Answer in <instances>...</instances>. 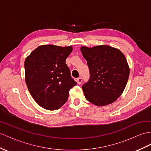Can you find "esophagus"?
Segmentation results:
<instances>
[{
    "label": "esophagus",
    "instance_id": "esophagus-1",
    "mask_svg": "<svg viewBox=\"0 0 151 151\" xmlns=\"http://www.w3.org/2000/svg\"><path fill=\"white\" fill-rule=\"evenodd\" d=\"M83 81V78H79L77 79V83H78L79 84H81L82 83Z\"/></svg>",
    "mask_w": 151,
    "mask_h": 151
}]
</instances>
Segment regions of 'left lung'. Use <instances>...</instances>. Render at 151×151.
<instances>
[{
  "label": "left lung",
  "instance_id": "8db88e82",
  "mask_svg": "<svg viewBox=\"0 0 151 151\" xmlns=\"http://www.w3.org/2000/svg\"><path fill=\"white\" fill-rule=\"evenodd\" d=\"M81 51L90 71L89 80L82 86L87 101L98 106L115 101L124 91L129 76L124 54L108 45L82 47Z\"/></svg>",
  "mask_w": 151,
  "mask_h": 151
}]
</instances>
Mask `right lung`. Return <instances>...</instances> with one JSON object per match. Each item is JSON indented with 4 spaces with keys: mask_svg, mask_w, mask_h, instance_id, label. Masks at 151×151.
<instances>
[{
    "mask_svg": "<svg viewBox=\"0 0 151 151\" xmlns=\"http://www.w3.org/2000/svg\"><path fill=\"white\" fill-rule=\"evenodd\" d=\"M72 51L71 46L42 45L25 60V82L32 98L41 107L59 109L67 102L69 90L77 84L65 63Z\"/></svg>",
    "mask_w": 151,
    "mask_h": 151,
    "instance_id": "add662e5",
    "label": "right lung"
}]
</instances>
